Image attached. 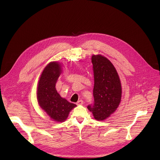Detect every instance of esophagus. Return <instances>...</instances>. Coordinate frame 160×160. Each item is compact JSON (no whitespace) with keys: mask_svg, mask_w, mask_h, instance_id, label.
Wrapping results in <instances>:
<instances>
[{"mask_svg":"<svg viewBox=\"0 0 160 160\" xmlns=\"http://www.w3.org/2000/svg\"><path fill=\"white\" fill-rule=\"evenodd\" d=\"M83 103V100L81 99V100H79V101L77 102V105H82Z\"/></svg>","mask_w":160,"mask_h":160,"instance_id":"34e87169","label":"esophagus"}]
</instances>
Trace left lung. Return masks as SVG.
<instances>
[{
    "label": "left lung",
    "mask_w": 160,
    "mask_h": 160,
    "mask_svg": "<svg viewBox=\"0 0 160 160\" xmlns=\"http://www.w3.org/2000/svg\"><path fill=\"white\" fill-rule=\"evenodd\" d=\"M92 62L94 100L87 108L95 119L101 121L109 117L118 108L122 98V87L118 73L109 60L101 55H93Z\"/></svg>",
    "instance_id": "left-lung-1"
}]
</instances>
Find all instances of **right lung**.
Masks as SVG:
<instances>
[{
  "label": "right lung",
  "mask_w": 160,
  "mask_h": 160,
  "mask_svg": "<svg viewBox=\"0 0 160 160\" xmlns=\"http://www.w3.org/2000/svg\"><path fill=\"white\" fill-rule=\"evenodd\" d=\"M61 73V65L57 62H50L44 68L38 82L37 99L41 108L51 119L62 122L77 105L62 98L57 92L56 83Z\"/></svg>",
  "instance_id": "obj_1"
}]
</instances>
